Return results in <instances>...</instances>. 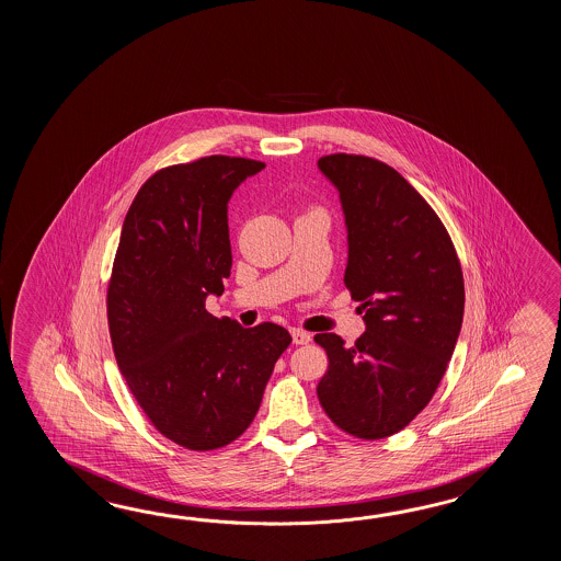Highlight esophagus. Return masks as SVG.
I'll return each instance as SVG.
<instances>
[{
	"instance_id": "obj_1",
	"label": "esophagus",
	"mask_w": 561,
	"mask_h": 561,
	"mask_svg": "<svg viewBox=\"0 0 561 561\" xmlns=\"http://www.w3.org/2000/svg\"><path fill=\"white\" fill-rule=\"evenodd\" d=\"M290 334H293V343H295V345H309L310 334L307 333V331H302V329H293Z\"/></svg>"
}]
</instances>
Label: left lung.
<instances>
[{
	"label": "left lung",
	"mask_w": 561,
	"mask_h": 561,
	"mask_svg": "<svg viewBox=\"0 0 561 561\" xmlns=\"http://www.w3.org/2000/svg\"><path fill=\"white\" fill-rule=\"evenodd\" d=\"M319 168L341 192L345 285L367 331L353 346L314 334L329 358L317 394L339 430L377 442L405 430L437 391L463 321V271L442 218L394 168L345 152Z\"/></svg>",
	"instance_id": "left-lung-1"
}]
</instances>
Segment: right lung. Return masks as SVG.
<instances>
[{
    "instance_id": "add662e5",
    "label": "right lung",
    "mask_w": 561,
    "mask_h": 561,
    "mask_svg": "<svg viewBox=\"0 0 561 561\" xmlns=\"http://www.w3.org/2000/svg\"><path fill=\"white\" fill-rule=\"evenodd\" d=\"M264 162L203 156L160 168L131 201L107 280V329L119 373L167 439L213 451L249 430L290 334L242 329L204 309L230 276L227 204Z\"/></svg>"
}]
</instances>
